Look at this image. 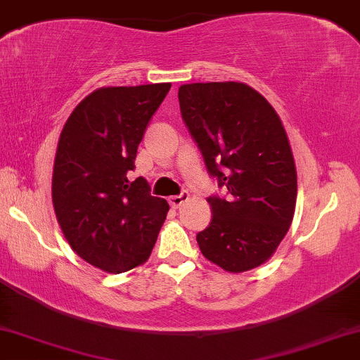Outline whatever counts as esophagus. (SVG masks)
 <instances>
[{
  "instance_id": "34e87169",
  "label": "esophagus",
  "mask_w": 360,
  "mask_h": 360,
  "mask_svg": "<svg viewBox=\"0 0 360 360\" xmlns=\"http://www.w3.org/2000/svg\"><path fill=\"white\" fill-rule=\"evenodd\" d=\"M188 200H189V193L183 191L181 194H176V196L169 198V203H171V206H174V208H179V206L184 205Z\"/></svg>"
}]
</instances>
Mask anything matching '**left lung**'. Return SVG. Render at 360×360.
Returning a JSON list of instances; mask_svg holds the SVG:
<instances>
[{
    "instance_id": "obj_1",
    "label": "left lung",
    "mask_w": 360,
    "mask_h": 360,
    "mask_svg": "<svg viewBox=\"0 0 360 360\" xmlns=\"http://www.w3.org/2000/svg\"><path fill=\"white\" fill-rule=\"evenodd\" d=\"M181 115L226 196H210L213 218L196 235L203 255L229 272L259 267L292 221L296 166L281 118L243 82H193L179 88Z\"/></svg>"
}]
</instances>
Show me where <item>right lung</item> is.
Segmentation results:
<instances>
[{"mask_svg":"<svg viewBox=\"0 0 360 360\" xmlns=\"http://www.w3.org/2000/svg\"><path fill=\"white\" fill-rule=\"evenodd\" d=\"M171 82L100 88L68 118L52 174V201L65 240L98 269L127 272L148 259L169 205L130 179L139 143Z\"/></svg>","mask_w":360,"mask_h":360,"instance_id":"add662e5","label":"right lung"}]
</instances>
